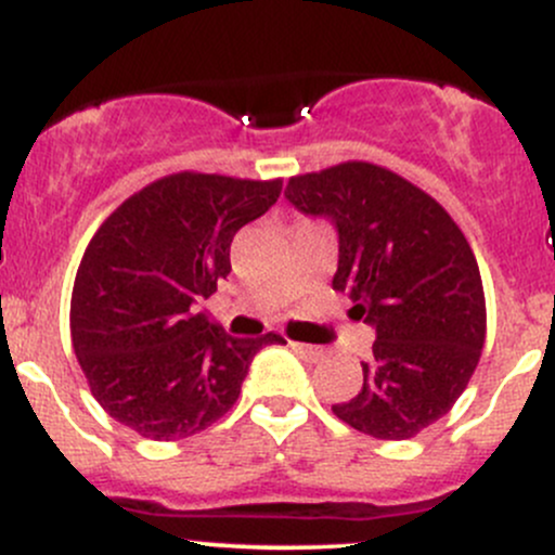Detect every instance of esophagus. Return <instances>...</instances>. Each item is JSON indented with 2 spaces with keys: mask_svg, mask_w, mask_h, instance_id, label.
<instances>
[{
  "mask_svg": "<svg viewBox=\"0 0 555 555\" xmlns=\"http://www.w3.org/2000/svg\"><path fill=\"white\" fill-rule=\"evenodd\" d=\"M292 352H297L299 358L308 360V362H318L323 358V349L321 347H313V344H302V341H289Z\"/></svg>",
  "mask_w": 555,
  "mask_h": 555,
  "instance_id": "obj_1",
  "label": "esophagus"
}]
</instances>
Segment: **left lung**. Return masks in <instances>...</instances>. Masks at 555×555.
I'll list each match as a JSON object with an SVG mask.
<instances>
[{
    "instance_id": "8db88e82",
    "label": "left lung",
    "mask_w": 555,
    "mask_h": 555,
    "mask_svg": "<svg viewBox=\"0 0 555 555\" xmlns=\"http://www.w3.org/2000/svg\"><path fill=\"white\" fill-rule=\"evenodd\" d=\"M284 195L334 221V289L375 328L358 397L331 410L380 441L415 438L456 404L480 362L488 315L473 247L436 197L371 162L289 177Z\"/></svg>"
}]
</instances>
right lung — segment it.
<instances>
[{"instance_id":"add662e5","label":"right lung","mask_w":555,"mask_h":555,"mask_svg":"<svg viewBox=\"0 0 555 555\" xmlns=\"http://www.w3.org/2000/svg\"><path fill=\"white\" fill-rule=\"evenodd\" d=\"M282 195V180L177 171L145 184L88 242L69 299L91 393L143 438L180 441L224 417L250 360L279 334L229 336L197 299L232 271L229 247Z\"/></svg>"}]
</instances>
